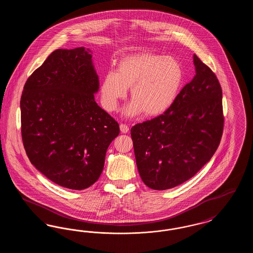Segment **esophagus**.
<instances>
[{
    "label": "esophagus",
    "instance_id": "1",
    "mask_svg": "<svg viewBox=\"0 0 253 253\" xmlns=\"http://www.w3.org/2000/svg\"><path fill=\"white\" fill-rule=\"evenodd\" d=\"M120 128H121V132L123 133H127L129 132V127L126 124H121Z\"/></svg>",
    "mask_w": 253,
    "mask_h": 253
}]
</instances>
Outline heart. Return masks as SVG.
Here are the masks:
<instances>
[{
	"label": "heart",
	"mask_w": 253,
	"mask_h": 253,
	"mask_svg": "<svg viewBox=\"0 0 253 253\" xmlns=\"http://www.w3.org/2000/svg\"><path fill=\"white\" fill-rule=\"evenodd\" d=\"M184 80L180 62L172 57L154 53H137L123 57L117 72L108 71L100 84L102 106L108 112L118 108L131 88L132 101L124 108L128 118H154L166 113L180 92Z\"/></svg>",
	"instance_id": "obj_1"
}]
</instances>
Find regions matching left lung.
<instances>
[{
	"mask_svg": "<svg viewBox=\"0 0 253 253\" xmlns=\"http://www.w3.org/2000/svg\"><path fill=\"white\" fill-rule=\"evenodd\" d=\"M195 76L166 113L131 129L139 175L153 190L189 180L214 155L224 117L216 76L194 54Z\"/></svg>",
	"mask_w": 253,
	"mask_h": 253,
	"instance_id": "1",
	"label": "left lung"
}]
</instances>
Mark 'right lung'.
<instances>
[{
  "label": "right lung",
  "mask_w": 253,
  "mask_h": 253,
  "mask_svg": "<svg viewBox=\"0 0 253 253\" xmlns=\"http://www.w3.org/2000/svg\"><path fill=\"white\" fill-rule=\"evenodd\" d=\"M92 51L58 49L28 78L21 97L22 137L33 166L49 180L84 190L104 167L120 125L95 100Z\"/></svg>",
  "instance_id": "1"
}]
</instances>
